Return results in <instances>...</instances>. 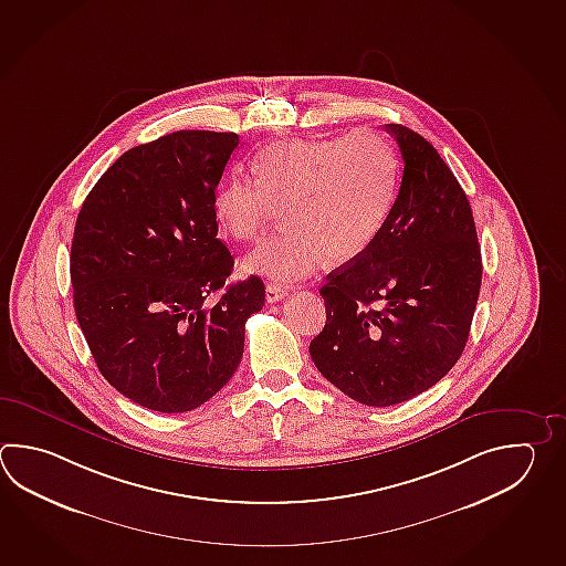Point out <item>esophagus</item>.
Returning <instances> with one entry per match:
<instances>
[{
	"instance_id": "obj_1",
	"label": "esophagus",
	"mask_w": 566,
	"mask_h": 566,
	"mask_svg": "<svg viewBox=\"0 0 566 566\" xmlns=\"http://www.w3.org/2000/svg\"><path fill=\"white\" fill-rule=\"evenodd\" d=\"M286 294H289V290L282 289V286H277V284H268V286H265V301L270 302V304L286 298Z\"/></svg>"
}]
</instances>
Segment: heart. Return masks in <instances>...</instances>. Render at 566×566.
<instances>
[{
  "label": "heart",
  "mask_w": 566,
  "mask_h": 566,
  "mask_svg": "<svg viewBox=\"0 0 566 566\" xmlns=\"http://www.w3.org/2000/svg\"><path fill=\"white\" fill-rule=\"evenodd\" d=\"M255 179L231 177L216 193L221 230L254 242L286 208L290 230L245 255L248 274L280 284L311 276L331 258L350 262L369 248L389 216L395 155L373 133L335 139L280 140L254 161Z\"/></svg>",
  "instance_id": "1"
}]
</instances>
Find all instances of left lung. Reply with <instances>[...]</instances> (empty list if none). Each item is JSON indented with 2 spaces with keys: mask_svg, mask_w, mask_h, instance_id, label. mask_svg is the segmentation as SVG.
I'll return each instance as SVG.
<instances>
[{
  "mask_svg": "<svg viewBox=\"0 0 566 566\" xmlns=\"http://www.w3.org/2000/svg\"><path fill=\"white\" fill-rule=\"evenodd\" d=\"M403 179L381 231L321 289L323 333L311 357L326 381L358 403H403L462 357L482 284L470 201L429 140L385 125Z\"/></svg>",
  "mask_w": 566,
  "mask_h": 566,
  "instance_id": "left-lung-1",
  "label": "left lung"
}]
</instances>
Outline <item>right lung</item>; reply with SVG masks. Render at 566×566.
Listing matches in <instances>:
<instances>
[{
  "label": "right lung",
  "mask_w": 566,
  "mask_h": 566,
  "mask_svg": "<svg viewBox=\"0 0 566 566\" xmlns=\"http://www.w3.org/2000/svg\"><path fill=\"white\" fill-rule=\"evenodd\" d=\"M235 133L177 130L120 155L82 203L70 250L74 311L104 379L161 413L206 403L238 369L264 282L226 285L216 189Z\"/></svg>",
  "instance_id": "obj_1"
}]
</instances>
